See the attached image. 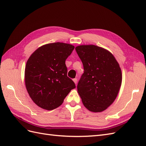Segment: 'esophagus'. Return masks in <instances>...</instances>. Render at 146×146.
I'll return each instance as SVG.
<instances>
[{
	"instance_id": "1",
	"label": "esophagus",
	"mask_w": 146,
	"mask_h": 146,
	"mask_svg": "<svg viewBox=\"0 0 146 146\" xmlns=\"http://www.w3.org/2000/svg\"><path fill=\"white\" fill-rule=\"evenodd\" d=\"M73 81H74V82L75 83V84H76V85H77V78H74V79H73Z\"/></svg>"
}]
</instances>
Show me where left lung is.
Listing matches in <instances>:
<instances>
[{
    "label": "left lung",
    "mask_w": 146,
    "mask_h": 146,
    "mask_svg": "<svg viewBox=\"0 0 146 146\" xmlns=\"http://www.w3.org/2000/svg\"><path fill=\"white\" fill-rule=\"evenodd\" d=\"M76 50L84 68L77 85L82 103L90 111H103L113 103L120 90L122 75L119 64L103 47L80 45Z\"/></svg>",
    "instance_id": "obj_1"
}]
</instances>
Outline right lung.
I'll use <instances>...</instances> for the list:
<instances>
[{
	"mask_svg": "<svg viewBox=\"0 0 146 146\" xmlns=\"http://www.w3.org/2000/svg\"><path fill=\"white\" fill-rule=\"evenodd\" d=\"M74 48V46L64 42L46 44L29 57L25 69V87L39 107L47 110L58 108L76 88L67 76L65 64Z\"/></svg>",
	"mask_w": 146,
	"mask_h": 146,
	"instance_id": "add662e5",
	"label": "right lung"
}]
</instances>
